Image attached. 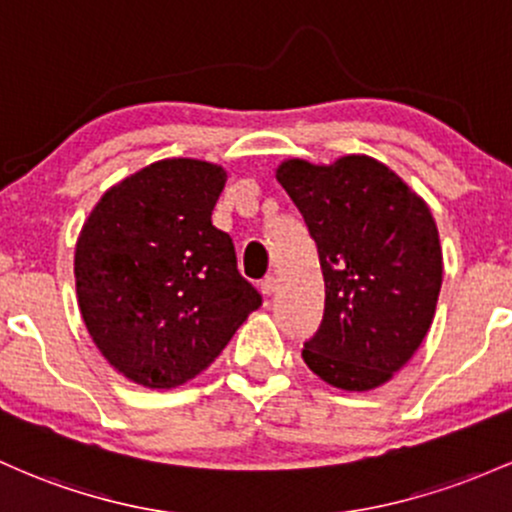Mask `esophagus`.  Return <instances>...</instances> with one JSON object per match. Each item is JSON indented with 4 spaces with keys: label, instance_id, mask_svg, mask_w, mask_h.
<instances>
[{
    "label": "esophagus",
    "instance_id": "esophagus-1",
    "mask_svg": "<svg viewBox=\"0 0 512 512\" xmlns=\"http://www.w3.org/2000/svg\"><path fill=\"white\" fill-rule=\"evenodd\" d=\"M260 291H262V294H265V296H272L274 291H277V279H274V277H265V279H262V282H260Z\"/></svg>",
    "mask_w": 512,
    "mask_h": 512
}]
</instances>
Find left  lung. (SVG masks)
Here are the masks:
<instances>
[{
	"instance_id": "left-lung-1",
	"label": "left lung",
	"mask_w": 512,
	"mask_h": 512,
	"mask_svg": "<svg viewBox=\"0 0 512 512\" xmlns=\"http://www.w3.org/2000/svg\"><path fill=\"white\" fill-rule=\"evenodd\" d=\"M318 245L325 311L303 362L345 391L386 384L415 355L442 286V250L423 199L367 155L277 170Z\"/></svg>"
}]
</instances>
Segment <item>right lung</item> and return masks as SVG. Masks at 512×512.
Here are the masks:
<instances>
[{
  "label": "right lung",
  "mask_w": 512,
  "mask_h": 512,
  "mask_svg": "<svg viewBox=\"0 0 512 512\" xmlns=\"http://www.w3.org/2000/svg\"><path fill=\"white\" fill-rule=\"evenodd\" d=\"M226 170L172 157L99 199L75 250L77 303L106 362L145 389H174L221 355L262 306L228 233L211 223Z\"/></svg>",
  "instance_id": "add662e5"
}]
</instances>
